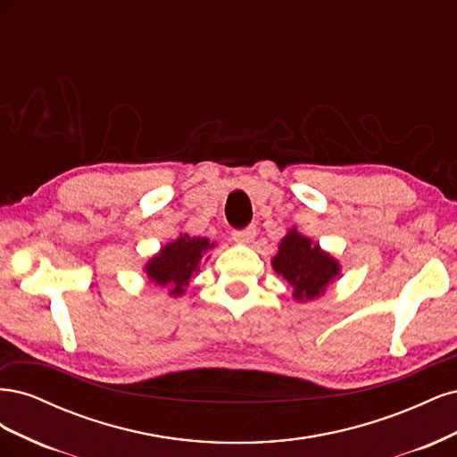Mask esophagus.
Returning <instances> with one entry per match:
<instances>
[{
	"label": "esophagus",
	"instance_id": "obj_1",
	"mask_svg": "<svg viewBox=\"0 0 457 457\" xmlns=\"http://www.w3.org/2000/svg\"><path fill=\"white\" fill-rule=\"evenodd\" d=\"M255 234H257L255 227H247L244 230H234L232 232V240L238 242V244H250V242H253Z\"/></svg>",
	"mask_w": 457,
	"mask_h": 457
}]
</instances>
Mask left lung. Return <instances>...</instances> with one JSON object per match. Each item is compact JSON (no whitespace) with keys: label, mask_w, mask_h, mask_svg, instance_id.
<instances>
[{"label":"left lung","mask_w":457,"mask_h":457,"mask_svg":"<svg viewBox=\"0 0 457 457\" xmlns=\"http://www.w3.org/2000/svg\"><path fill=\"white\" fill-rule=\"evenodd\" d=\"M276 274L294 287L297 301H312L320 297L326 287L339 276V262L320 245L303 237L297 228L287 230L278 245V253L272 259Z\"/></svg>","instance_id":"8db88e82"}]
</instances>
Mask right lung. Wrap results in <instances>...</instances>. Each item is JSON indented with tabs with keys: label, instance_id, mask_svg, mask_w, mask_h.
<instances>
[{
	"label": "right lung",
	"instance_id": "1",
	"mask_svg": "<svg viewBox=\"0 0 457 457\" xmlns=\"http://www.w3.org/2000/svg\"><path fill=\"white\" fill-rule=\"evenodd\" d=\"M215 247V242L200 237H188L181 234L177 240L163 245L160 253H156L146 262V276L150 282L162 287H171L170 295L179 297L185 294V287L198 274L200 262L204 255Z\"/></svg>",
	"mask_w": 457,
	"mask_h": 457
}]
</instances>
